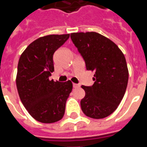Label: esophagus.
I'll return each mask as SVG.
<instances>
[{"label": "esophagus", "mask_w": 147, "mask_h": 147, "mask_svg": "<svg viewBox=\"0 0 147 147\" xmlns=\"http://www.w3.org/2000/svg\"><path fill=\"white\" fill-rule=\"evenodd\" d=\"M80 86L79 84H76V83H73V87L74 88H78Z\"/></svg>", "instance_id": "esophagus-1"}]
</instances>
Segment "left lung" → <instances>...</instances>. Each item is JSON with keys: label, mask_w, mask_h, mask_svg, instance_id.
Returning <instances> with one entry per match:
<instances>
[{"label": "left lung", "mask_w": 147, "mask_h": 147, "mask_svg": "<svg viewBox=\"0 0 147 147\" xmlns=\"http://www.w3.org/2000/svg\"><path fill=\"white\" fill-rule=\"evenodd\" d=\"M71 38L86 62L94 71L92 86H82L86 96L81 108L86 116L102 119L113 113L126 92L129 71L125 56L113 41L100 34L76 32Z\"/></svg>", "instance_id": "obj_1"}]
</instances>
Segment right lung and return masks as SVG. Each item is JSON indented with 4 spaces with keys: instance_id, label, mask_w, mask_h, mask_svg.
<instances>
[{
    "instance_id": "add662e5",
    "label": "right lung",
    "mask_w": 147,
    "mask_h": 147,
    "mask_svg": "<svg viewBox=\"0 0 147 147\" xmlns=\"http://www.w3.org/2000/svg\"><path fill=\"white\" fill-rule=\"evenodd\" d=\"M70 34H49L31 42L21 54L16 85L19 97L28 113L38 122L55 123L62 119L72 82H54L53 55Z\"/></svg>"
}]
</instances>
